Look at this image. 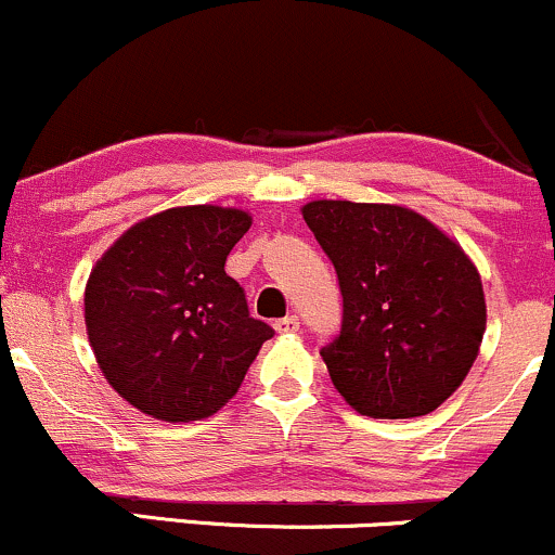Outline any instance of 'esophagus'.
Listing matches in <instances>:
<instances>
[{
  "label": "esophagus",
  "instance_id": "esophagus-1",
  "mask_svg": "<svg viewBox=\"0 0 555 555\" xmlns=\"http://www.w3.org/2000/svg\"><path fill=\"white\" fill-rule=\"evenodd\" d=\"M273 330H276L279 335H293V332L300 330V319L284 317V319H279V322H273Z\"/></svg>",
  "mask_w": 555,
  "mask_h": 555
}]
</instances>
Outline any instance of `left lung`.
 <instances>
[{"label": "left lung", "mask_w": 555, "mask_h": 555, "mask_svg": "<svg viewBox=\"0 0 555 555\" xmlns=\"http://www.w3.org/2000/svg\"><path fill=\"white\" fill-rule=\"evenodd\" d=\"M300 212L340 282L343 330L322 348L337 393L380 420L439 410L487 330L474 260L401 204L317 199Z\"/></svg>", "instance_id": "8db88e82"}]
</instances>
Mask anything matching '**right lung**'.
<instances>
[{"mask_svg": "<svg viewBox=\"0 0 555 555\" xmlns=\"http://www.w3.org/2000/svg\"><path fill=\"white\" fill-rule=\"evenodd\" d=\"M253 215L218 204L170 207L130 225L92 266L85 324L111 388L165 423L229 404L273 330L249 317L225 273Z\"/></svg>", "mask_w": 555, "mask_h": 555, "instance_id": "obj_1", "label": "right lung"}]
</instances>
